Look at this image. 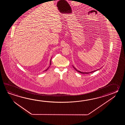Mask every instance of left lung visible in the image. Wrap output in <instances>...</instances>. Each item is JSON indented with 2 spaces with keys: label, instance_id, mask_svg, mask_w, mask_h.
<instances>
[{
  "label": "left lung",
  "instance_id": "left-lung-1",
  "mask_svg": "<svg viewBox=\"0 0 125 125\" xmlns=\"http://www.w3.org/2000/svg\"><path fill=\"white\" fill-rule=\"evenodd\" d=\"M73 67L74 68V69L77 71V72H80V73H82V74H88V73H92V72H95L96 71H93V72H80L79 71H78V70H77V69H76V68H75L74 66H73Z\"/></svg>",
  "mask_w": 125,
  "mask_h": 125
}]
</instances>
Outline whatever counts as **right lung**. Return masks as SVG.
<instances>
[{
	"mask_svg": "<svg viewBox=\"0 0 125 125\" xmlns=\"http://www.w3.org/2000/svg\"><path fill=\"white\" fill-rule=\"evenodd\" d=\"M51 63H50V65H51ZM49 67H50V66H49ZM49 67H48V68H47V69H46V70H45V71H47V69H48V68H49Z\"/></svg>",
	"mask_w": 125,
	"mask_h": 125,
	"instance_id": "right-lung-1",
	"label": "right lung"
}]
</instances>
